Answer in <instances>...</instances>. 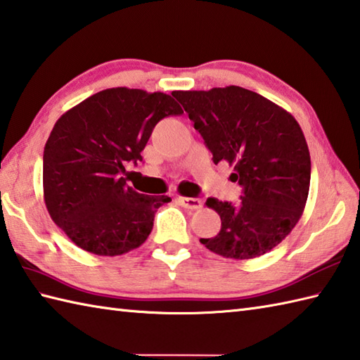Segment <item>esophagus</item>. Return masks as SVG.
I'll use <instances>...</instances> for the list:
<instances>
[{
    "label": "esophagus",
    "mask_w": 360,
    "mask_h": 360,
    "mask_svg": "<svg viewBox=\"0 0 360 360\" xmlns=\"http://www.w3.org/2000/svg\"><path fill=\"white\" fill-rule=\"evenodd\" d=\"M179 202L181 207H185L188 210H199L203 205V202L200 199H197V197H179Z\"/></svg>",
    "instance_id": "1"
}]
</instances>
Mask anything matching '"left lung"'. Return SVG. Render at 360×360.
Listing matches in <instances>:
<instances>
[{
	"instance_id": "obj_1",
	"label": "left lung",
	"mask_w": 360,
	"mask_h": 360,
	"mask_svg": "<svg viewBox=\"0 0 360 360\" xmlns=\"http://www.w3.org/2000/svg\"><path fill=\"white\" fill-rule=\"evenodd\" d=\"M212 161L234 167L240 202L207 200L222 226L202 244L224 258L252 259L288 236L303 214L309 194L311 157L302 127L261 94L230 85L208 91H172Z\"/></svg>"
}]
</instances>
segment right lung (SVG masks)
<instances>
[{
    "mask_svg": "<svg viewBox=\"0 0 360 360\" xmlns=\"http://www.w3.org/2000/svg\"><path fill=\"white\" fill-rule=\"evenodd\" d=\"M181 107L165 93L107 88L63 113L43 152L51 219L85 252L118 256L148 239L167 195L139 194L126 167L141 161L153 127Z\"/></svg>",
    "mask_w": 360,
    "mask_h": 360,
    "instance_id": "obj_1",
    "label": "right lung"
}]
</instances>
